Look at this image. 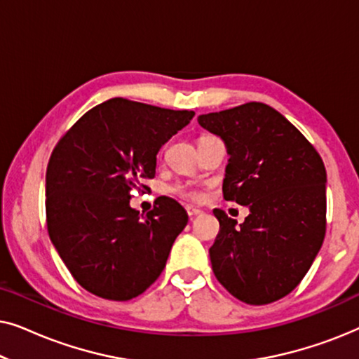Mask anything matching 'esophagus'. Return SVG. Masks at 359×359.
<instances>
[{"instance_id": "obj_1", "label": "esophagus", "mask_w": 359, "mask_h": 359, "mask_svg": "<svg viewBox=\"0 0 359 359\" xmlns=\"http://www.w3.org/2000/svg\"><path fill=\"white\" fill-rule=\"evenodd\" d=\"M186 212H188L189 217L193 219V217H196V215H199L201 212H203V210L198 209V208H194V205H186Z\"/></svg>"}]
</instances>
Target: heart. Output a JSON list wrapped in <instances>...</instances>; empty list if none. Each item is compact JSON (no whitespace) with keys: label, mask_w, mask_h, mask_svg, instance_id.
Returning <instances> with one entry per match:
<instances>
[{"label":"heart","mask_w":359,"mask_h":359,"mask_svg":"<svg viewBox=\"0 0 359 359\" xmlns=\"http://www.w3.org/2000/svg\"><path fill=\"white\" fill-rule=\"evenodd\" d=\"M175 194L181 196V198L186 199H193V201H201L203 199V193L198 188H193V186H186V184H175L171 188Z\"/></svg>","instance_id":"heart-1"}]
</instances>
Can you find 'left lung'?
<instances>
[{"instance_id":"1","label":"left lung","mask_w":359,"mask_h":359,"mask_svg":"<svg viewBox=\"0 0 359 359\" xmlns=\"http://www.w3.org/2000/svg\"><path fill=\"white\" fill-rule=\"evenodd\" d=\"M198 122L227 147L225 201L250 210L237 225L214 209L220 224L209 248L215 278L242 302L278 301L302 281L325 237L327 171L320 155L263 102L209 112Z\"/></svg>"}]
</instances>
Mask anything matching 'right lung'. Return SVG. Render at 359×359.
I'll list each match as a JSON object with an SVG mask.
<instances>
[{
    "label": "right lung",
    "instance_id": "obj_1",
    "mask_svg": "<svg viewBox=\"0 0 359 359\" xmlns=\"http://www.w3.org/2000/svg\"><path fill=\"white\" fill-rule=\"evenodd\" d=\"M193 117L114 97L81 116L53 149L47 230L72 276L95 296L129 301L163 271L188 214L165 196L140 214L130 208V191L147 189L142 180L155 176L161 145Z\"/></svg>",
    "mask_w": 359,
    "mask_h": 359
}]
</instances>
